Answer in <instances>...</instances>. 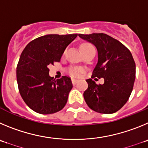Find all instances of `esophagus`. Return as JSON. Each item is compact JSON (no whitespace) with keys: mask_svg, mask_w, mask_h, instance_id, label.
<instances>
[{"mask_svg":"<svg viewBox=\"0 0 148 148\" xmlns=\"http://www.w3.org/2000/svg\"><path fill=\"white\" fill-rule=\"evenodd\" d=\"M71 82H72L73 85H76V84L78 82V79H71Z\"/></svg>","mask_w":148,"mask_h":148,"instance_id":"esophagus-1","label":"esophagus"}]
</instances>
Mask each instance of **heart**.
Wrapping results in <instances>:
<instances>
[{"label": "heart", "instance_id": "b5f03b06", "mask_svg": "<svg viewBox=\"0 0 148 148\" xmlns=\"http://www.w3.org/2000/svg\"><path fill=\"white\" fill-rule=\"evenodd\" d=\"M91 46V45H89V44L82 45V46H81V50L85 49V48L88 47V46ZM68 72H69V74H70V75L72 76V77H78V76H79L82 72H83V69H81V68L71 67L69 69Z\"/></svg>", "mask_w": 148, "mask_h": 148}]
</instances>
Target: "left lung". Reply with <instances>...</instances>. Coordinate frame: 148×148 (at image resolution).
I'll return each instance as SVG.
<instances>
[{
	"label": "left lung",
	"instance_id": "obj_1",
	"mask_svg": "<svg viewBox=\"0 0 148 148\" xmlns=\"http://www.w3.org/2000/svg\"><path fill=\"white\" fill-rule=\"evenodd\" d=\"M79 37L94 44L98 51L91 78L104 79L102 85L86 79L88 87L83 94L85 101L96 112L114 114L123 107L133 90L136 64L132 54L122 42L106 34H79Z\"/></svg>",
	"mask_w": 148,
	"mask_h": 148
}]
</instances>
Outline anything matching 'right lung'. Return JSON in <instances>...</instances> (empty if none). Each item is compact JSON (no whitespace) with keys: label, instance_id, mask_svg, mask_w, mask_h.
Here are the masks:
<instances>
[{"label":"right lung","instance_id":"obj_1","mask_svg":"<svg viewBox=\"0 0 148 148\" xmlns=\"http://www.w3.org/2000/svg\"><path fill=\"white\" fill-rule=\"evenodd\" d=\"M77 34H46L28 43L17 66L18 89L25 103L41 114L58 112L66 106L72 88L71 78L49 76V65L60 62L62 54Z\"/></svg>","mask_w":148,"mask_h":148}]
</instances>
